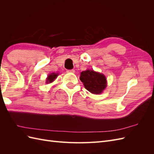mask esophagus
I'll list each match as a JSON object with an SVG mask.
<instances>
[{"label":"esophagus","instance_id":"1","mask_svg":"<svg viewBox=\"0 0 154 154\" xmlns=\"http://www.w3.org/2000/svg\"><path fill=\"white\" fill-rule=\"evenodd\" d=\"M75 71L74 69H71V70H67V72H71V73H74Z\"/></svg>","mask_w":154,"mask_h":154}]
</instances>
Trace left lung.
<instances>
[{
    "label": "left lung",
    "instance_id": "1",
    "mask_svg": "<svg viewBox=\"0 0 154 154\" xmlns=\"http://www.w3.org/2000/svg\"><path fill=\"white\" fill-rule=\"evenodd\" d=\"M80 79L85 88L92 94H100L106 87V78L104 74L93 70L82 71Z\"/></svg>",
    "mask_w": 154,
    "mask_h": 154
}]
</instances>
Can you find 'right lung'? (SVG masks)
<instances>
[{"mask_svg": "<svg viewBox=\"0 0 154 154\" xmlns=\"http://www.w3.org/2000/svg\"><path fill=\"white\" fill-rule=\"evenodd\" d=\"M58 76V73H51L50 74H49L48 78H46V83H52L56 78H57V76Z\"/></svg>", "mask_w": 154, "mask_h": 154, "instance_id": "obj_1", "label": "right lung"}]
</instances>
